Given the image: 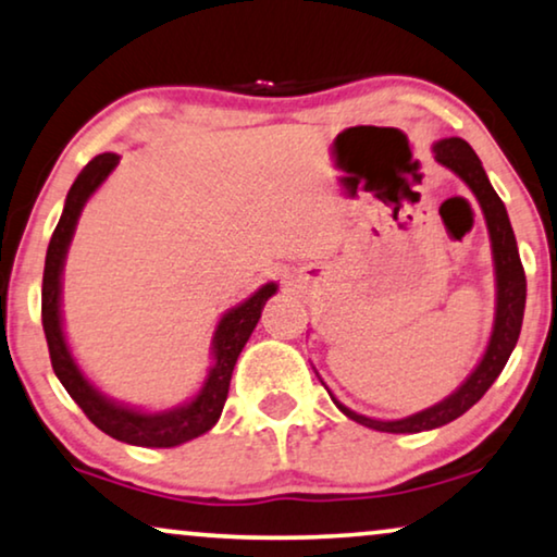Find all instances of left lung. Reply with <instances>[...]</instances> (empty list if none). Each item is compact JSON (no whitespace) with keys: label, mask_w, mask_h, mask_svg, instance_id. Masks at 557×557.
I'll return each instance as SVG.
<instances>
[{"label":"left lung","mask_w":557,"mask_h":557,"mask_svg":"<svg viewBox=\"0 0 557 557\" xmlns=\"http://www.w3.org/2000/svg\"><path fill=\"white\" fill-rule=\"evenodd\" d=\"M435 160L446 165L450 173H456L461 181L469 185L473 196L484 211L488 239H492V257H494V274H496V313H494V329L488 336L486 351L481 356L476 369L466 376V382L458 387L454 395L441 399L438 405L425 407V410L407 414L399 420H374L367 414H359L341 405L336 397L329 395L346 418H351L359 425L380 430V433H422V430H433L446 425V422L461 418L466 410H471L486 389L492 387L496 376L502 374L504 364H507L509 354L515 351L517 338H520L522 315H524V298H528V280H524V270L520 262V251H517V239L511 232L507 209H504L502 198L488 183L481 165L479 154L471 150V145L461 137H448L433 145Z\"/></svg>","instance_id":"left-lung-1"}]
</instances>
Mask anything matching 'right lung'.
Segmentation results:
<instances>
[{
	"mask_svg": "<svg viewBox=\"0 0 557 557\" xmlns=\"http://www.w3.org/2000/svg\"><path fill=\"white\" fill-rule=\"evenodd\" d=\"M116 165L119 154H96V158L81 170L76 183L71 185L69 196H65L61 221H58L55 232L50 236L48 244L46 272H42V331H46L50 364H53L55 376L61 380L65 392L76 399V405L86 412V418L91 420L96 428L103 430L111 438L129 443V446L173 448L181 446V443L198 438V435L209 433V430L219 422L228 395V382H232L236 359H239L242 348L249 341L251 331L257 329L264 302L277 293V285H262L251 298L221 315L211 341L213 364L209 369V376H206L198 395L190 397L188 403L170 407V410L162 412H147L137 410V407L114 403L111 397L101 395L78 369L76 359H73L69 348V341H65L61 318V277L65 255H69L81 211H84L88 198L94 196L96 188L107 181L111 170Z\"/></svg>",
	"mask_w": 557,
	"mask_h": 557,
	"instance_id": "add662e5",
	"label": "right lung"
}]
</instances>
